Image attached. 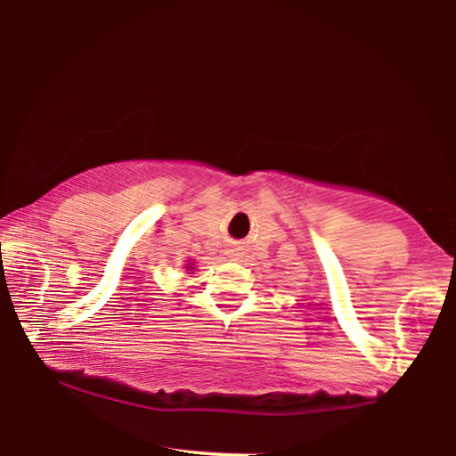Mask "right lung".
Masks as SVG:
<instances>
[{
    "label": "right lung",
    "instance_id": "1",
    "mask_svg": "<svg viewBox=\"0 0 456 456\" xmlns=\"http://www.w3.org/2000/svg\"><path fill=\"white\" fill-rule=\"evenodd\" d=\"M184 269H187V272H192V269H195V261H187V265H184Z\"/></svg>",
    "mask_w": 456,
    "mask_h": 456
}]
</instances>
